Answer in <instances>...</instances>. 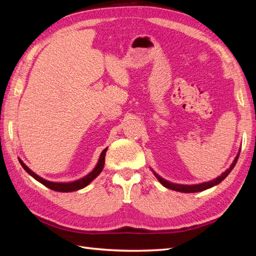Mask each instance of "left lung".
I'll use <instances>...</instances> for the list:
<instances>
[{"label": "left lung", "mask_w": 256, "mask_h": 256, "mask_svg": "<svg viewBox=\"0 0 256 256\" xmlns=\"http://www.w3.org/2000/svg\"><path fill=\"white\" fill-rule=\"evenodd\" d=\"M238 155H240V153H238L236 157V160H233L232 165L228 168V170L222 174V175H220L219 177H216V179H214V180H210V182H202V184H172V182H170L165 180V179H162L160 176L157 175L156 172H154V175L156 176V178L158 179L160 182L162 184V186L168 188V189H172V190H175V192H204V190L206 189H209L211 187L216 186V184H220L224 179L229 175V174L231 172V170L234 168L236 162H238Z\"/></svg>", "instance_id": "8db88e82"}]
</instances>
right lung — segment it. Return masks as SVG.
<instances>
[{
	"mask_svg": "<svg viewBox=\"0 0 256 256\" xmlns=\"http://www.w3.org/2000/svg\"><path fill=\"white\" fill-rule=\"evenodd\" d=\"M108 148L103 150V152L100 155V158L99 162H98L96 166L94 167V170H92L88 175L84 176V178H80L76 182H48L46 179L40 177L34 172H32L28 167H27L23 162L20 160V162L22 167L24 168V170L30 174V175L35 178L37 182H40V184H44L47 188H50L52 190H55V192H76V190H79V189H82L86 186H88V184L94 180V179L99 175V174L102 172L103 170V166H104V158H106V152Z\"/></svg>",
	"mask_w": 256,
	"mask_h": 256,
	"instance_id": "add662e5",
	"label": "right lung"
}]
</instances>
